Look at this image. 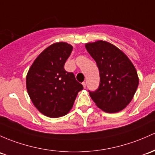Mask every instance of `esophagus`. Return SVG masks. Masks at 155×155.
<instances>
[{"instance_id": "obj_1", "label": "esophagus", "mask_w": 155, "mask_h": 155, "mask_svg": "<svg viewBox=\"0 0 155 155\" xmlns=\"http://www.w3.org/2000/svg\"><path fill=\"white\" fill-rule=\"evenodd\" d=\"M82 85H83V87H84V88H85V87H86V83L85 82H82Z\"/></svg>"}]
</instances>
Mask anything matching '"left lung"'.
Here are the masks:
<instances>
[{
  "mask_svg": "<svg viewBox=\"0 0 155 155\" xmlns=\"http://www.w3.org/2000/svg\"><path fill=\"white\" fill-rule=\"evenodd\" d=\"M99 71V87L89 91L91 99L107 113L124 109L132 99L139 84L137 73L129 58L114 45L104 41L85 45Z\"/></svg>",
  "mask_w": 155,
  "mask_h": 155,
  "instance_id": "8db88e82",
  "label": "left lung"
}]
</instances>
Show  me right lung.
<instances>
[{
  "instance_id": "right-lung-1",
  "label": "right lung",
  "mask_w": 155,
  "mask_h": 155,
  "mask_svg": "<svg viewBox=\"0 0 155 155\" xmlns=\"http://www.w3.org/2000/svg\"><path fill=\"white\" fill-rule=\"evenodd\" d=\"M72 50L73 47L65 42L50 45L37 57L27 73L29 96L35 107L47 117L66 115L83 89L74 74L64 70Z\"/></svg>"
}]
</instances>
